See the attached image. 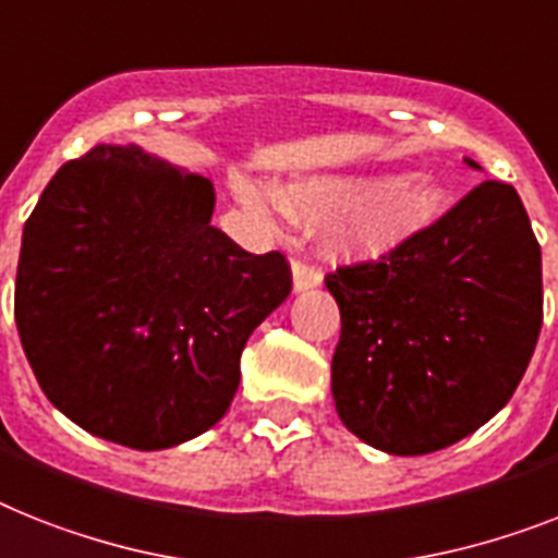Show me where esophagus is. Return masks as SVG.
<instances>
[{
    "label": "esophagus",
    "instance_id": "obj_1",
    "mask_svg": "<svg viewBox=\"0 0 558 558\" xmlns=\"http://www.w3.org/2000/svg\"><path fill=\"white\" fill-rule=\"evenodd\" d=\"M322 282V270L307 256L293 259V290H311Z\"/></svg>",
    "mask_w": 558,
    "mask_h": 558
}]
</instances>
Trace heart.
Wrapping results in <instances>:
<instances>
[{
  "mask_svg": "<svg viewBox=\"0 0 558 558\" xmlns=\"http://www.w3.org/2000/svg\"><path fill=\"white\" fill-rule=\"evenodd\" d=\"M242 196L262 216L276 210V199L262 187L245 185ZM279 199L288 210L307 216L330 214L339 206L330 219V247L348 256H379L434 222L445 207V191L427 177H390L365 185L362 179L319 173L293 179Z\"/></svg>",
  "mask_w": 558,
  "mask_h": 558,
  "instance_id": "1",
  "label": "heart"
}]
</instances>
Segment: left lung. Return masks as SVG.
Returning <instances> with one entry per match:
<instances>
[{"mask_svg":"<svg viewBox=\"0 0 558 558\" xmlns=\"http://www.w3.org/2000/svg\"><path fill=\"white\" fill-rule=\"evenodd\" d=\"M325 284L342 313L336 411L353 436L393 456L450 448L494 418L542 330V251L519 193L496 179L379 259L339 265Z\"/></svg>","mask_w":558,"mask_h":558,"instance_id":"obj_1","label":"left lung"}]
</instances>
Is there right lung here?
Segmentation results:
<instances>
[{
    "label": "right lung",
    "instance_id": "right-lung-1",
    "mask_svg": "<svg viewBox=\"0 0 558 558\" xmlns=\"http://www.w3.org/2000/svg\"><path fill=\"white\" fill-rule=\"evenodd\" d=\"M214 202L210 179L96 145L27 216L16 328L41 393L87 434L173 448L233 402L245 342L293 276L284 253L214 228Z\"/></svg>",
    "mask_w": 558,
    "mask_h": 558
}]
</instances>
